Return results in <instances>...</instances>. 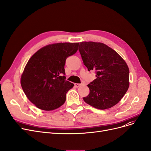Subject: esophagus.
Wrapping results in <instances>:
<instances>
[{
  "label": "esophagus",
  "instance_id": "obj_1",
  "mask_svg": "<svg viewBox=\"0 0 151 151\" xmlns=\"http://www.w3.org/2000/svg\"><path fill=\"white\" fill-rule=\"evenodd\" d=\"M81 85V84H80V83H75V86L76 88H78L79 86H80Z\"/></svg>",
  "mask_w": 151,
  "mask_h": 151
}]
</instances>
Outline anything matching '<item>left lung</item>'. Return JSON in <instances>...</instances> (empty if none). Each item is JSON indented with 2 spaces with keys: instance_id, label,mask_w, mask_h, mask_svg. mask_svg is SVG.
<instances>
[{
  "instance_id": "left-lung-1",
  "label": "left lung",
  "mask_w": 151,
  "mask_h": 151,
  "mask_svg": "<svg viewBox=\"0 0 151 151\" xmlns=\"http://www.w3.org/2000/svg\"><path fill=\"white\" fill-rule=\"evenodd\" d=\"M79 52L88 71L96 73V78L87 85L90 93L83 100L98 109L112 108L129 86V70L126 61L115 50L100 42H81Z\"/></svg>"
}]
</instances>
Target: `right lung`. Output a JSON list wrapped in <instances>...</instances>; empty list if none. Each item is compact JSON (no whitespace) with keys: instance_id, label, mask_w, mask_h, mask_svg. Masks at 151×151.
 Listing matches in <instances>:
<instances>
[{"instance_id":"obj_1","label":"right lung","mask_w":151,"mask_h":151,"mask_svg":"<svg viewBox=\"0 0 151 151\" xmlns=\"http://www.w3.org/2000/svg\"><path fill=\"white\" fill-rule=\"evenodd\" d=\"M79 43H57L45 46L28 61L21 75L20 83L26 96L35 106L44 111L60 108L66 94L74 86L65 80L67 57L75 54Z\"/></svg>"}]
</instances>
